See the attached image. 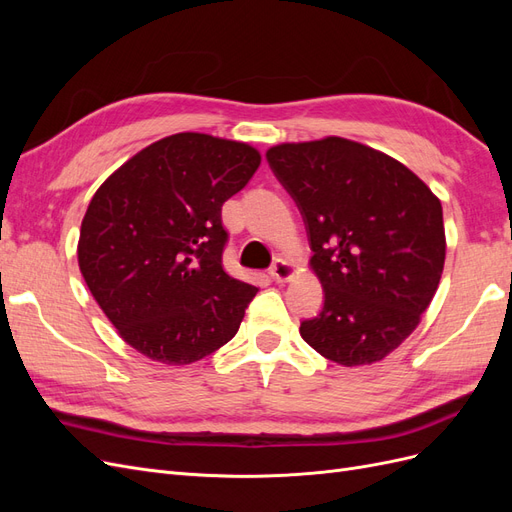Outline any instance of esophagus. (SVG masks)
I'll list each match as a JSON object with an SVG mask.
<instances>
[{"instance_id": "34e87169", "label": "esophagus", "mask_w": 512, "mask_h": 512, "mask_svg": "<svg viewBox=\"0 0 512 512\" xmlns=\"http://www.w3.org/2000/svg\"><path fill=\"white\" fill-rule=\"evenodd\" d=\"M292 265L288 260H284V258H277L273 265H271V269H269V275L273 277L275 282H286V280H290L292 277Z\"/></svg>"}]
</instances>
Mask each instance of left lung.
I'll list each match as a JSON object with an SVG mask.
<instances>
[{"label": "left lung", "mask_w": 512, "mask_h": 512, "mask_svg": "<svg viewBox=\"0 0 512 512\" xmlns=\"http://www.w3.org/2000/svg\"><path fill=\"white\" fill-rule=\"evenodd\" d=\"M267 162L303 215L324 290L301 337L346 367L384 359L438 290L440 200L401 162L339 136L271 147Z\"/></svg>", "instance_id": "left-lung-1"}]
</instances>
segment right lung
I'll use <instances>...</instances> for the list:
<instances>
[{
  "label": "right lung",
  "instance_id": "obj_1",
  "mask_svg": "<svg viewBox=\"0 0 512 512\" xmlns=\"http://www.w3.org/2000/svg\"><path fill=\"white\" fill-rule=\"evenodd\" d=\"M260 153L198 132L138 151L91 198L79 267L126 342L153 361L188 365L230 342L258 288L222 267V205Z\"/></svg>",
  "mask_w": 512,
  "mask_h": 512
}]
</instances>
